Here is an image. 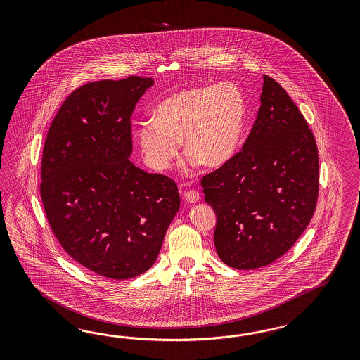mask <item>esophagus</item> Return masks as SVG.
Segmentation results:
<instances>
[{
	"instance_id": "1",
	"label": "esophagus",
	"mask_w": 360,
	"mask_h": 360,
	"mask_svg": "<svg viewBox=\"0 0 360 360\" xmlns=\"http://www.w3.org/2000/svg\"><path fill=\"white\" fill-rule=\"evenodd\" d=\"M184 199L188 203H196L199 200V193L196 190H187L184 194Z\"/></svg>"
}]
</instances>
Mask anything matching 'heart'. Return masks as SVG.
<instances>
[{
    "instance_id": "b5f03b06",
    "label": "heart",
    "mask_w": 360,
    "mask_h": 360,
    "mask_svg": "<svg viewBox=\"0 0 360 360\" xmlns=\"http://www.w3.org/2000/svg\"><path fill=\"white\" fill-rule=\"evenodd\" d=\"M154 117L142 119L136 139L145 162L167 170L185 141L187 162L206 167L227 164L239 146L245 124V98L236 84L187 88L164 98Z\"/></svg>"
}]
</instances>
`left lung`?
<instances>
[{
  "mask_svg": "<svg viewBox=\"0 0 360 360\" xmlns=\"http://www.w3.org/2000/svg\"><path fill=\"white\" fill-rule=\"evenodd\" d=\"M262 77V105L241 150L200 179L218 218V256L235 269L262 268L289 251L318 199L314 136L286 91Z\"/></svg>",
  "mask_w": 360,
  "mask_h": 360,
  "instance_id": "8db88e82",
  "label": "left lung"
}]
</instances>
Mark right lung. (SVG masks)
Masks as SVG:
<instances>
[{
    "label": "right lung",
    "mask_w": 360,
    "mask_h": 360,
    "mask_svg": "<svg viewBox=\"0 0 360 360\" xmlns=\"http://www.w3.org/2000/svg\"><path fill=\"white\" fill-rule=\"evenodd\" d=\"M152 77L98 80L71 92L44 141L41 198L75 262L113 280L152 268L179 210L174 181L129 161L131 116Z\"/></svg>",
    "instance_id": "add662e5"
}]
</instances>
